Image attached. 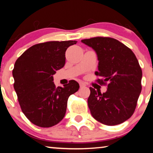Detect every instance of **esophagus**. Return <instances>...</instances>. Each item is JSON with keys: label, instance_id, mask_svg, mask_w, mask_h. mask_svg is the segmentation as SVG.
<instances>
[{"label": "esophagus", "instance_id": "obj_1", "mask_svg": "<svg viewBox=\"0 0 153 153\" xmlns=\"http://www.w3.org/2000/svg\"><path fill=\"white\" fill-rule=\"evenodd\" d=\"M79 86H80V88L85 87V86H86V84H85L84 83H83V82H80L79 83Z\"/></svg>", "mask_w": 153, "mask_h": 153}]
</instances>
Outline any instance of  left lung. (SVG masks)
Masks as SVG:
<instances>
[{
	"instance_id": "1",
	"label": "left lung",
	"mask_w": 153,
	"mask_h": 153,
	"mask_svg": "<svg viewBox=\"0 0 153 153\" xmlns=\"http://www.w3.org/2000/svg\"><path fill=\"white\" fill-rule=\"evenodd\" d=\"M92 48L98 60L97 81L107 85L104 93L90 88L88 105L92 117L107 126L128 120L136 109L142 90V72L136 55L128 46L109 37L82 40Z\"/></svg>"
}]
</instances>
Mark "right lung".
Here are the masks:
<instances>
[{"label":"right lung","mask_w":153,"mask_h":153,"mask_svg":"<svg viewBox=\"0 0 153 153\" xmlns=\"http://www.w3.org/2000/svg\"><path fill=\"white\" fill-rule=\"evenodd\" d=\"M76 40L51 41L31 46L17 59L13 76L18 101L28 120L34 125L50 128L63 120L67 100L78 90L79 84L70 80L56 88L53 75L65 63L67 48Z\"/></svg>","instance_id":"obj_1"}]
</instances>
